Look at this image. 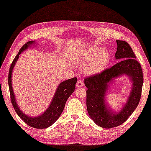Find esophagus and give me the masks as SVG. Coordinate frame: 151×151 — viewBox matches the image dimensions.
Listing matches in <instances>:
<instances>
[{
	"label": "esophagus",
	"instance_id": "esophagus-1",
	"mask_svg": "<svg viewBox=\"0 0 151 151\" xmlns=\"http://www.w3.org/2000/svg\"><path fill=\"white\" fill-rule=\"evenodd\" d=\"M83 86H84V83L83 82V81L81 80H79L78 82H77L76 84V87H78V88L82 87H83Z\"/></svg>",
	"mask_w": 151,
	"mask_h": 151
}]
</instances>
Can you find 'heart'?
<instances>
[{
	"instance_id": "1",
	"label": "heart",
	"mask_w": 151,
	"mask_h": 151,
	"mask_svg": "<svg viewBox=\"0 0 151 151\" xmlns=\"http://www.w3.org/2000/svg\"><path fill=\"white\" fill-rule=\"evenodd\" d=\"M110 55L106 49L94 46L85 50L75 57L77 63L83 66V71L88 75H95L105 70L109 64Z\"/></svg>"
}]
</instances>
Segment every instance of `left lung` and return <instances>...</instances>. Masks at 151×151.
Segmentation results:
<instances>
[{
    "label": "left lung",
    "mask_w": 151,
    "mask_h": 151,
    "mask_svg": "<svg viewBox=\"0 0 151 151\" xmlns=\"http://www.w3.org/2000/svg\"><path fill=\"white\" fill-rule=\"evenodd\" d=\"M116 42L117 47L115 57L121 61L99 74L84 80L87 88L88 114L96 124L106 129L120 126L133 114L140 102L144 82L142 67L129 45L124 41L116 40ZM122 75L129 77L132 87L125 105L119 112H115L107 105L105 96L109 85Z\"/></svg>",
    "instance_id": "left-lung-1"
}]
</instances>
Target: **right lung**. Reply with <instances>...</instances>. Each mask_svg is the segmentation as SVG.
Here are the masks:
<instances>
[{
	"mask_svg": "<svg viewBox=\"0 0 151 151\" xmlns=\"http://www.w3.org/2000/svg\"><path fill=\"white\" fill-rule=\"evenodd\" d=\"M35 44V41H30L27 42L22 46L19 51L17 55L15 57L12 64H11L9 75H8V84L9 92L11 95V100L14 109L17 114L29 126L36 129H44L52 126L57 120L59 118L62 112L64 109L65 104L66 103L68 98L71 95L75 90V85L76 83L77 78L76 77L61 82L58 86L55 93L54 94L53 99L50 104L48 109L41 115L37 117H30L24 114V112L20 109L17 103L16 98L13 92L12 87V73L15 64L17 62L19 55L23 52L28 49L32 45Z\"/></svg>",
	"mask_w": 151,
	"mask_h": 151,
	"instance_id": "right-lung-1",
	"label": "right lung"
}]
</instances>
